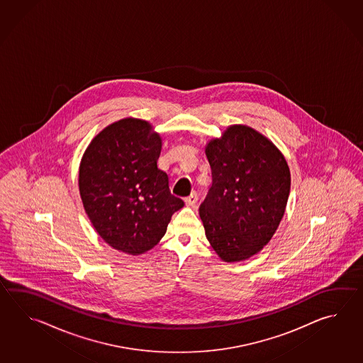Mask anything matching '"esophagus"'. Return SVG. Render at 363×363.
<instances>
[{
    "label": "esophagus",
    "instance_id": "1",
    "mask_svg": "<svg viewBox=\"0 0 363 363\" xmlns=\"http://www.w3.org/2000/svg\"><path fill=\"white\" fill-rule=\"evenodd\" d=\"M199 200V196H197V193L192 192L188 197H185L184 202L186 206H193L196 202Z\"/></svg>",
    "mask_w": 363,
    "mask_h": 363
}]
</instances>
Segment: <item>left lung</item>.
Masks as SVG:
<instances>
[{"instance_id": "1", "label": "left lung", "mask_w": 363, "mask_h": 363, "mask_svg": "<svg viewBox=\"0 0 363 363\" xmlns=\"http://www.w3.org/2000/svg\"><path fill=\"white\" fill-rule=\"evenodd\" d=\"M213 184L200 216L224 262L250 258L269 244L286 211L291 172L275 144L244 124L230 125L205 147Z\"/></svg>"}]
</instances>
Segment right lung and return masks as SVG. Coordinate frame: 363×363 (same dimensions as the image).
<instances>
[{
  "mask_svg": "<svg viewBox=\"0 0 363 363\" xmlns=\"http://www.w3.org/2000/svg\"><path fill=\"white\" fill-rule=\"evenodd\" d=\"M162 139L152 124L124 118L93 138L79 166L85 213L105 242L140 255L162 239L171 216L184 206L160 170Z\"/></svg>",
  "mask_w": 363,
  "mask_h": 363,
  "instance_id": "right-lung-1",
  "label": "right lung"
}]
</instances>
